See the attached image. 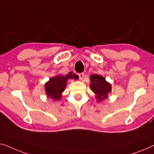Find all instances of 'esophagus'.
Returning <instances> with one entry per match:
<instances>
[{"instance_id": "1", "label": "esophagus", "mask_w": 154, "mask_h": 154, "mask_svg": "<svg viewBox=\"0 0 154 154\" xmlns=\"http://www.w3.org/2000/svg\"><path fill=\"white\" fill-rule=\"evenodd\" d=\"M78 75H79V79H80V80L83 79V78H84V73H79V74H78Z\"/></svg>"}]
</instances>
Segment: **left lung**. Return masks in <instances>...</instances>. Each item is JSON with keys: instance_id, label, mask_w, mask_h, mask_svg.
<instances>
[{"instance_id": "1", "label": "left lung", "mask_w": 154, "mask_h": 154, "mask_svg": "<svg viewBox=\"0 0 154 154\" xmlns=\"http://www.w3.org/2000/svg\"><path fill=\"white\" fill-rule=\"evenodd\" d=\"M91 77V89L95 94L98 102L108 97V94L111 91V85L107 82L102 75L93 74Z\"/></svg>"}]
</instances>
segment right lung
I'll return each mask as SVG.
<instances>
[{"mask_svg":"<svg viewBox=\"0 0 154 154\" xmlns=\"http://www.w3.org/2000/svg\"><path fill=\"white\" fill-rule=\"evenodd\" d=\"M72 78L75 77L72 75V72L68 73L66 76L59 75L50 78L49 81L45 84L46 95L54 100H60L61 98V94L65 90L67 81Z\"/></svg>","mask_w":154,"mask_h":154,"instance_id":"1","label":"right lung"}]
</instances>
